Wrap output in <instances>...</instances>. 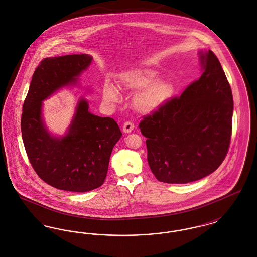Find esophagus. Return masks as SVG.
<instances>
[{"instance_id":"34e87169","label":"esophagus","mask_w":257,"mask_h":257,"mask_svg":"<svg viewBox=\"0 0 257 257\" xmlns=\"http://www.w3.org/2000/svg\"><path fill=\"white\" fill-rule=\"evenodd\" d=\"M134 123L131 121H126L123 124V131L125 133H130L134 129Z\"/></svg>"}]
</instances>
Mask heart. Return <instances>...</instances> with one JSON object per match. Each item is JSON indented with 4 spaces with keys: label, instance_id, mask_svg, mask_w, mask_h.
Returning a JSON list of instances; mask_svg holds the SVG:
<instances>
[{
    "label": "heart",
    "instance_id": "1",
    "mask_svg": "<svg viewBox=\"0 0 257 257\" xmlns=\"http://www.w3.org/2000/svg\"><path fill=\"white\" fill-rule=\"evenodd\" d=\"M159 74L151 69H138L124 74L121 85L124 89L137 91L143 89L134 99V108L139 112L148 113L159 109L171 99L175 87L171 82L158 81ZM104 98L110 102H117L119 93L111 85L104 87Z\"/></svg>",
    "mask_w": 257,
    "mask_h": 257
}]
</instances>
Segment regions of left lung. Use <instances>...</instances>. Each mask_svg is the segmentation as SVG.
Listing matches in <instances>:
<instances>
[{
  "label": "left lung",
  "mask_w": 257,
  "mask_h": 257,
  "mask_svg": "<svg viewBox=\"0 0 257 257\" xmlns=\"http://www.w3.org/2000/svg\"><path fill=\"white\" fill-rule=\"evenodd\" d=\"M200 77L139 124L147 138L149 168L164 183H189L207 176L229 149L231 87L211 50L200 55Z\"/></svg>",
  "instance_id": "obj_1"
}]
</instances>
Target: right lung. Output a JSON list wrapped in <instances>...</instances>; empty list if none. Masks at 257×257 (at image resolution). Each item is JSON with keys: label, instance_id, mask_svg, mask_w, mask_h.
<instances>
[{"label": "right lung", "instance_id": "add662e5", "mask_svg": "<svg viewBox=\"0 0 257 257\" xmlns=\"http://www.w3.org/2000/svg\"><path fill=\"white\" fill-rule=\"evenodd\" d=\"M91 60L84 54L43 59L23 104L21 132L29 161L41 180L63 191L88 192L104 183L111 150L122 135L114 119L90 113L86 100L79 102L62 139L51 137L44 127L42 101L61 86L75 84Z\"/></svg>", "mask_w": 257, "mask_h": 257}]
</instances>
